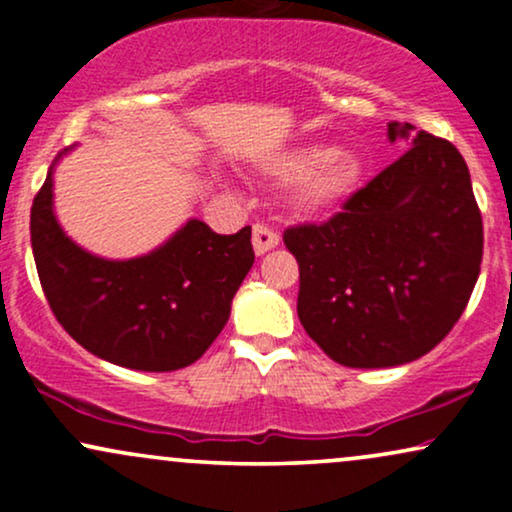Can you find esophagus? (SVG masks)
Masks as SVG:
<instances>
[{
	"instance_id": "34e87169",
	"label": "esophagus",
	"mask_w": 512,
	"mask_h": 512,
	"mask_svg": "<svg viewBox=\"0 0 512 512\" xmlns=\"http://www.w3.org/2000/svg\"><path fill=\"white\" fill-rule=\"evenodd\" d=\"M276 245H279V236H276L272 228L262 226V223H257L252 228V248H255V255H264V252L274 250Z\"/></svg>"
}]
</instances>
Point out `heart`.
<instances>
[{
	"label": "heart",
	"mask_w": 512,
	"mask_h": 512,
	"mask_svg": "<svg viewBox=\"0 0 512 512\" xmlns=\"http://www.w3.org/2000/svg\"><path fill=\"white\" fill-rule=\"evenodd\" d=\"M274 185L291 187V207L303 216L330 214L358 190L363 161L354 149L327 142H303L264 163Z\"/></svg>",
	"instance_id": "obj_1"
}]
</instances>
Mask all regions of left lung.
Returning <instances> with one entry per match:
<instances>
[{
    "mask_svg": "<svg viewBox=\"0 0 512 512\" xmlns=\"http://www.w3.org/2000/svg\"><path fill=\"white\" fill-rule=\"evenodd\" d=\"M409 149L322 226L284 243L301 267L298 317L332 361L392 368L443 342L479 279L484 228L460 151L409 122Z\"/></svg>",
    "mask_w": 512,
    "mask_h": 512,
    "instance_id": "1",
    "label": "left lung"
}]
</instances>
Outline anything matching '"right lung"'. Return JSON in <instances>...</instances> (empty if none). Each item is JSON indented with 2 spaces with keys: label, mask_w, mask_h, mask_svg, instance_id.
<instances>
[{
  "label": "right lung",
  "mask_w": 512,
  "mask_h": 512,
  "mask_svg": "<svg viewBox=\"0 0 512 512\" xmlns=\"http://www.w3.org/2000/svg\"><path fill=\"white\" fill-rule=\"evenodd\" d=\"M31 209L40 284L69 337L115 366L166 373L195 363L231 317V303L255 252L250 226L219 236L187 219L146 255L108 260L64 233L55 214V168Z\"/></svg>",
  "instance_id": "right-lung-1"
}]
</instances>
